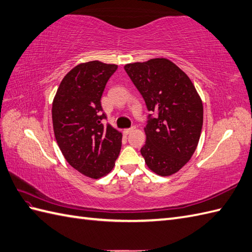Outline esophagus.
I'll return each instance as SVG.
<instances>
[{
  "label": "esophagus",
  "mask_w": 252,
  "mask_h": 252,
  "mask_svg": "<svg viewBox=\"0 0 252 252\" xmlns=\"http://www.w3.org/2000/svg\"><path fill=\"white\" fill-rule=\"evenodd\" d=\"M134 130H135V126H132V127H128V128H125L124 133L126 134V135H127V134H131Z\"/></svg>",
  "instance_id": "34e87169"
}]
</instances>
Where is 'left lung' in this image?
<instances>
[{
	"label": "left lung",
	"mask_w": 252,
	"mask_h": 252,
	"mask_svg": "<svg viewBox=\"0 0 252 252\" xmlns=\"http://www.w3.org/2000/svg\"><path fill=\"white\" fill-rule=\"evenodd\" d=\"M125 69L151 113L140 154L156 174L173 175L196 149L203 126L202 99L186 73L164 58L126 64Z\"/></svg>",
	"instance_id": "left-lung-1"
}]
</instances>
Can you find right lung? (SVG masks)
<instances>
[{
	"label": "right lung",
	"instance_id": "1",
	"mask_svg": "<svg viewBox=\"0 0 252 252\" xmlns=\"http://www.w3.org/2000/svg\"><path fill=\"white\" fill-rule=\"evenodd\" d=\"M118 66L99 61L81 63L62 79L52 103L57 143L65 160L85 176L97 179L112 171L122 134L104 126L101 97Z\"/></svg>",
	"mask_w": 252,
	"mask_h": 252
}]
</instances>
